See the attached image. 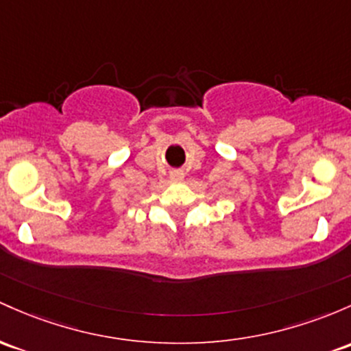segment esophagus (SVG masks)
Wrapping results in <instances>:
<instances>
[{"mask_svg":"<svg viewBox=\"0 0 351 351\" xmlns=\"http://www.w3.org/2000/svg\"><path fill=\"white\" fill-rule=\"evenodd\" d=\"M171 178L176 180V182H180V180H183V173L182 171H173Z\"/></svg>","mask_w":351,"mask_h":351,"instance_id":"1","label":"esophagus"}]
</instances>
